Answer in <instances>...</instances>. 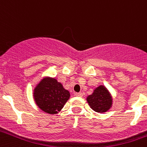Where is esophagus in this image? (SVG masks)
Listing matches in <instances>:
<instances>
[{
  "mask_svg": "<svg viewBox=\"0 0 147 147\" xmlns=\"http://www.w3.org/2000/svg\"><path fill=\"white\" fill-rule=\"evenodd\" d=\"M76 94V96H77V97H83V93H76V94Z\"/></svg>",
  "mask_w": 147,
  "mask_h": 147,
  "instance_id": "1",
  "label": "esophagus"
}]
</instances>
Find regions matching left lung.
<instances>
[{
	"label": "left lung",
	"mask_w": 147,
	"mask_h": 147,
	"mask_svg": "<svg viewBox=\"0 0 147 147\" xmlns=\"http://www.w3.org/2000/svg\"><path fill=\"white\" fill-rule=\"evenodd\" d=\"M89 105L97 113H104L108 111L112 106V98L104 86L97 87L91 95L86 98Z\"/></svg>",
	"instance_id": "1"
}]
</instances>
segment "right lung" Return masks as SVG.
Segmentation results:
<instances>
[{
	"instance_id": "right-lung-1",
	"label": "right lung",
	"mask_w": 147,
	"mask_h": 147,
	"mask_svg": "<svg viewBox=\"0 0 147 147\" xmlns=\"http://www.w3.org/2000/svg\"><path fill=\"white\" fill-rule=\"evenodd\" d=\"M37 105L49 114H56L61 110L70 98V93L61 83L53 78H44L34 90Z\"/></svg>"
}]
</instances>
